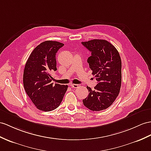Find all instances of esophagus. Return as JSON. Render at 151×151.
Masks as SVG:
<instances>
[{
  "mask_svg": "<svg viewBox=\"0 0 151 151\" xmlns=\"http://www.w3.org/2000/svg\"><path fill=\"white\" fill-rule=\"evenodd\" d=\"M70 86L72 88H79V85H78V84H72Z\"/></svg>",
  "mask_w": 151,
  "mask_h": 151,
  "instance_id": "esophagus-1",
  "label": "esophagus"
}]
</instances>
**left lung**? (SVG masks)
<instances>
[{"instance_id":"obj_1","label":"left lung","mask_w":151,"mask_h":151,"mask_svg":"<svg viewBox=\"0 0 151 151\" xmlns=\"http://www.w3.org/2000/svg\"><path fill=\"white\" fill-rule=\"evenodd\" d=\"M91 52L87 62L97 81L94 90L87 86L88 96L83 100L84 106L91 111L109 108L120 92L122 83V63L120 54L111 43L95 39L81 42Z\"/></svg>"}]
</instances>
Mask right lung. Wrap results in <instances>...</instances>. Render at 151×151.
<instances>
[{"label":"right lung","mask_w":151,"mask_h":151,"mask_svg":"<svg viewBox=\"0 0 151 151\" xmlns=\"http://www.w3.org/2000/svg\"><path fill=\"white\" fill-rule=\"evenodd\" d=\"M63 45L50 40L41 43L32 50L25 66L24 89L36 108L43 111L56 109L67 90V85L51 83V73L57 70L56 54Z\"/></svg>","instance_id":"1"}]
</instances>
